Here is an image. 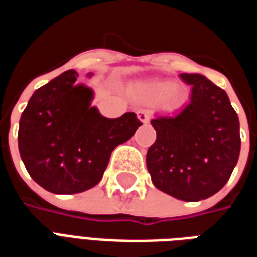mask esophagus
Masks as SVG:
<instances>
[{
  "label": "esophagus",
  "instance_id": "esophagus-1",
  "mask_svg": "<svg viewBox=\"0 0 257 257\" xmlns=\"http://www.w3.org/2000/svg\"><path fill=\"white\" fill-rule=\"evenodd\" d=\"M138 118H139V121H142L143 123L149 122V119H150V115H149V112L146 111V110H139L138 111Z\"/></svg>",
  "mask_w": 257,
  "mask_h": 257
}]
</instances>
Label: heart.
Wrapping results in <instances>:
<instances>
[{"instance_id":"heart-1","label":"heart","mask_w":257,"mask_h":257,"mask_svg":"<svg viewBox=\"0 0 257 257\" xmlns=\"http://www.w3.org/2000/svg\"><path fill=\"white\" fill-rule=\"evenodd\" d=\"M140 97L149 103L162 100L168 108H178L186 100V90L180 85H172L168 81H156L140 86Z\"/></svg>"}]
</instances>
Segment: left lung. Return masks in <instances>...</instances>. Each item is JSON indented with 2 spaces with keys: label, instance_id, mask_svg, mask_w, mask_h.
I'll use <instances>...</instances> for the list:
<instances>
[{
  "label": "left lung",
  "instance_id": "8db88e82",
  "mask_svg": "<svg viewBox=\"0 0 257 257\" xmlns=\"http://www.w3.org/2000/svg\"><path fill=\"white\" fill-rule=\"evenodd\" d=\"M193 86L189 104L151 121L157 139L146 164L157 189L193 202L224 187L239 157V121L228 96L201 74H180Z\"/></svg>",
  "mask_w": 257,
  "mask_h": 257
}]
</instances>
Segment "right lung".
Wrapping results in <instances>:
<instances>
[{
  "label": "right lung",
  "instance_id": "1",
  "mask_svg": "<svg viewBox=\"0 0 257 257\" xmlns=\"http://www.w3.org/2000/svg\"><path fill=\"white\" fill-rule=\"evenodd\" d=\"M68 70L37 89L20 117L19 153L33 180L53 194H77L100 182L111 151L142 122L135 112L115 119L90 107L92 90Z\"/></svg>",
  "mask_w": 257,
  "mask_h": 257
}]
</instances>
